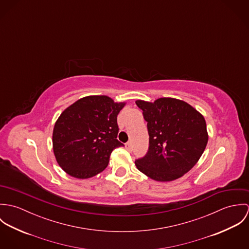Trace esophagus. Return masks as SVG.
<instances>
[{
	"label": "esophagus",
	"instance_id": "1",
	"mask_svg": "<svg viewBox=\"0 0 249 249\" xmlns=\"http://www.w3.org/2000/svg\"><path fill=\"white\" fill-rule=\"evenodd\" d=\"M125 147H126V149H128L129 151H131V150H132V144H131V142H126V143H125Z\"/></svg>",
	"mask_w": 249,
	"mask_h": 249
}]
</instances>
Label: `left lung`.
I'll return each mask as SVG.
<instances>
[{"instance_id":"obj_1","label":"left lung","mask_w":249,"mask_h":249,"mask_svg":"<svg viewBox=\"0 0 249 249\" xmlns=\"http://www.w3.org/2000/svg\"><path fill=\"white\" fill-rule=\"evenodd\" d=\"M147 123L148 150L135 160L137 169L156 181H173L188 173L208 142L203 116L187 103L161 98L153 104L137 101Z\"/></svg>"}]
</instances>
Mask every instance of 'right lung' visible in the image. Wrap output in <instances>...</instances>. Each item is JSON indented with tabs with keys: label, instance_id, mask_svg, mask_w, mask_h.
<instances>
[{
	"label": "right lung",
	"instance_id": "right-lung-1",
	"mask_svg": "<svg viewBox=\"0 0 249 249\" xmlns=\"http://www.w3.org/2000/svg\"><path fill=\"white\" fill-rule=\"evenodd\" d=\"M124 104L107 96L82 98L63 111L53 133L58 165L71 177L89 178L103 172L119 146L117 116Z\"/></svg>",
	"mask_w": 249,
	"mask_h": 249
}]
</instances>
